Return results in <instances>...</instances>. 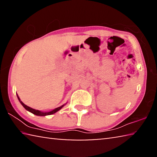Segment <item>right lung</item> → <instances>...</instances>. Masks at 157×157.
<instances>
[{"instance_id":"add662e5","label":"right lung","mask_w":157,"mask_h":157,"mask_svg":"<svg viewBox=\"0 0 157 157\" xmlns=\"http://www.w3.org/2000/svg\"><path fill=\"white\" fill-rule=\"evenodd\" d=\"M17 98H18V100H19V102H20L21 104L23 105V107H24L26 110L28 111H30V112H31V113H33V114H34V115L39 116H48V115H52V114L57 112L58 111H59L61 109H62L63 107V106H64L66 104H66H63V105L60 106V107H57L56 109H53V110L50 111H46V112H44V111H39V110L34 109H33V108H31L30 107H28V106H27V105H25L24 103H23L22 101L21 100L19 97L18 96V95H17Z\"/></svg>"}]
</instances>
